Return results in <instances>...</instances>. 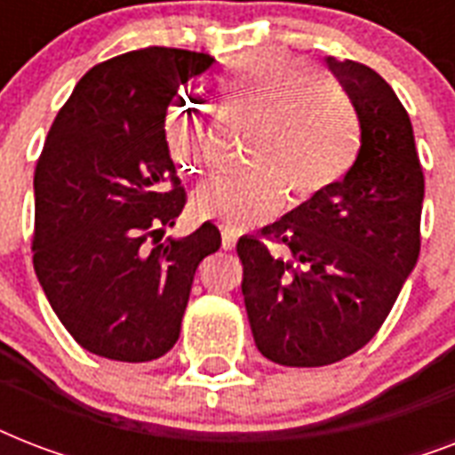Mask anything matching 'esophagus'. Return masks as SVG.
<instances>
[{
	"label": "esophagus",
	"instance_id": "34e87169",
	"mask_svg": "<svg viewBox=\"0 0 455 455\" xmlns=\"http://www.w3.org/2000/svg\"><path fill=\"white\" fill-rule=\"evenodd\" d=\"M235 241H238V238H235L234 231H228V228H224V231H221V248H224V250H234L235 248Z\"/></svg>",
	"mask_w": 455,
	"mask_h": 455
}]
</instances>
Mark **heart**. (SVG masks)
I'll return each instance as SVG.
<instances>
[{
    "mask_svg": "<svg viewBox=\"0 0 455 455\" xmlns=\"http://www.w3.org/2000/svg\"><path fill=\"white\" fill-rule=\"evenodd\" d=\"M221 113L250 123L238 177L207 181L193 212L228 231L257 227L281 210L285 193L307 203L338 184L359 151V117L345 89L318 77L288 52L245 56L220 80ZM164 144L184 172L207 167L203 110L179 103L164 117Z\"/></svg>",
    "mask_w": 455,
    "mask_h": 455,
    "instance_id": "obj_1",
    "label": "heart"
}]
</instances>
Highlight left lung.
I'll list each match as a JSON object with an SVG mask.
<instances>
[{"label":"left lung","mask_w":455,"mask_h":455,"mask_svg":"<svg viewBox=\"0 0 455 455\" xmlns=\"http://www.w3.org/2000/svg\"><path fill=\"white\" fill-rule=\"evenodd\" d=\"M328 66L359 116L352 170L235 245L252 338L281 366H328L359 352L420 255L425 177L409 113L373 68L349 59ZM267 240L283 244L289 259L274 256Z\"/></svg>","instance_id":"obj_1"}]
</instances>
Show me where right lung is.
<instances>
[{"mask_svg":"<svg viewBox=\"0 0 455 455\" xmlns=\"http://www.w3.org/2000/svg\"><path fill=\"white\" fill-rule=\"evenodd\" d=\"M210 53L146 46L96 63L53 120L35 167L32 264L73 339L103 359L163 356L181 331L193 274L221 245L203 224L163 228L186 205L164 116Z\"/></svg>","mask_w":455,"mask_h":455,"instance_id":"obj_1","label":"right lung"}]
</instances>
